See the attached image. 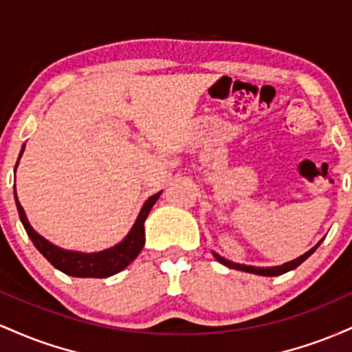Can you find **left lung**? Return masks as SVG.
I'll return each mask as SVG.
<instances>
[{"label": "left lung", "instance_id": "8db88e82", "mask_svg": "<svg viewBox=\"0 0 352 352\" xmlns=\"http://www.w3.org/2000/svg\"><path fill=\"white\" fill-rule=\"evenodd\" d=\"M322 241V240H321ZM321 241H318L316 245L313 246V248L308 250L305 254H301V256L294 258V260L288 261V263H283V265H278V266H252V265H241V263H233V261L227 260V258L220 256V254L212 252L213 256L217 258L218 261H220L221 265L228 266V268H233V270H240V272H246V273H253V274H260V276H280L283 273H288L292 272V270L298 268L302 261L306 260V258H309L311 254L316 252V248L319 245H321Z\"/></svg>", "mask_w": 352, "mask_h": 352}]
</instances>
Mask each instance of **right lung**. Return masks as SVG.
Segmentation results:
<instances>
[{
	"label": "right lung",
	"mask_w": 352,
	"mask_h": 352,
	"mask_svg": "<svg viewBox=\"0 0 352 352\" xmlns=\"http://www.w3.org/2000/svg\"><path fill=\"white\" fill-rule=\"evenodd\" d=\"M24 152V145L21 148V153H19V159H21ZM16 162V167L19 164ZM14 167V172H16ZM160 193H155V195L148 197L145 200L144 207L140 208L139 215H137L135 223L132 225L131 232L125 235V238L119 243L111 246V248L102 250V252H94V253H82V252H72V250H64L51 243L50 240L39 235L36 230L31 227L30 220H28L26 213H24V208L19 204L18 195H16V185H14V200L16 207H18L19 218H21V223L24 230H26L28 236L31 238L36 248L39 250V253L46 258L50 263L58 268L59 272L69 274V276L76 278H107L112 276V274L122 272L124 268H127L132 261L135 260L137 254L140 253L142 246L145 243V230L144 223L145 218L148 217L151 210L157 200H159Z\"/></svg>",
	"instance_id": "1"
}]
</instances>
